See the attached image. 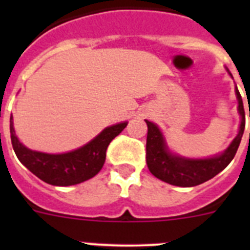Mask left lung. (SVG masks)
Masks as SVG:
<instances>
[{"instance_id": "obj_1", "label": "left lung", "mask_w": 250, "mask_h": 250, "mask_svg": "<svg viewBox=\"0 0 250 250\" xmlns=\"http://www.w3.org/2000/svg\"><path fill=\"white\" fill-rule=\"evenodd\" d=\"M228 74L230 71L227 68ZM235 95L238 100V112L240 115L239 131L227 149L220 154L204 159L185 158L174 154L167 147V140L156 124L145 120L147 125L146 138V164L150 173L167 184L176 187L190 188L208 182L222 170L228 167L229 163L237 154L246 127V112L243 106L242 96L235 86ZM250 118V111H249Z\"/></svg>"}]
</instances>
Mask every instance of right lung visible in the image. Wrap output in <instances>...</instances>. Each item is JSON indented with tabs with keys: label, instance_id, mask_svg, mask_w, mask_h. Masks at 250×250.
I'll return each mask as SVG.
<instances>
[{
	"label": "right lung",
	"instance_id": "right-lung-1",
	"mask_svg": "<svg viewBox=\"0 0 250 250\" xmlns=\"http://www.w3.org/2000/svg\"><path fill=\"white\" fill-rule=\"evenodd\" d=\"M126 125L127 121H124L105 127L87 144L72 151L47 154L31 150L22 144L15 132L11 115V143L19 160L37 178L51 185L68 187L86 182L100 171L105 163L106 149Z\"/></svg>",
	"mask_w": 250,
	"mask_h": 250
}]
</instances>
